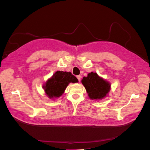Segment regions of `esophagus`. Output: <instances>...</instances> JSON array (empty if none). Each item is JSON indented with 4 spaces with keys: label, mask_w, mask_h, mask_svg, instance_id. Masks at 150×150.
<instances>
[{
    "label": "esophagus",
    "mask_w": 150,
    "mask_h": 150,
    "mask_svg": "<svg viewBox=\"0 0 150 150\" xmlns=\"http://www.w3.org/2000/svg\"><path fill=\"white\" fill-rule=\"evenodd\" d=\"M76 77H77V78H78V81H80V80H81V76H80V75H78V76H77Z\"/></svg>",
    "instance_id": "esophagus-1"
}]
</instances>
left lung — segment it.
Returning a JSON list of instances; mask_svg holds the SVG:
<instances>
[{"label":"left lung","instance_id":"1","mask_svg":"<svg viewBox=\"0 0 150 150\" xmlns=\"http://www.w3.org/2000/svg\"><path fill=\"white\" fill-rule=\"evenodd\" d=\"M81 83L84 86L89 98L92 100H101L106 97L111 90V83L96 72H91L83 77Z\"/></svg>","mask_w":150,"mask_h":150}]
</instances>
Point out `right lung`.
<instances>
[{"instance_id": "1", "label": "right lung", "mask_w": 150, "mask_h": 150, "mask_svg": "<svg viewBox=\"0 0 150 150\" xmlns=\"http://www.w3.org/2000/svg\"><path fill=\"white\" fill-rule=\"evenodd\" d=\"M71 83H78V79L70 72L58 71L44 83L42 88L48 98L54 99L64 94Z\"/></svg>"}]
</instances>
